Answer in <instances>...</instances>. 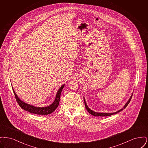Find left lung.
<instances>
[{
	"mask_svg": "<svg viewBox=\"0 0 148 148\" xmlns=\"http://www.w3.org/2000/svg\"><path fill=\"white\" fill-rule=\"evenodd\" d=\"M132 98V95H131V97H130L129 99L128 100V101L126 103V104L124 105V106H123V108H121V109H120L119 110L116 112H114V113H98V112H94L93 110H91L86 103V101H85V98L84 97V100L85 106V108H86V109L88 110V112L89 113H90V114H92V115L93 116H110V115H112L113 114H117L118 113H119L120 112H121V110H123L124 109H125L127 106L129 104V103H130V101L131 100V99Z\"/></svg>",
	"mask_w": 148,
	"mask_h": 148,
	"instance_id": "8db88e82",
	"label": "left lung"
}]
</instances>
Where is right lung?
<instances>
[{"label": "right lung", "mask_w": 148, "mask_h": 148, "mask_svg": "<svg viewBox=\"0 0 148 148\" xmlns=\"http://www.w3.org/2000/svg\"><path fill=\"white\" fill-rule=\"evenodd\" d=\"M64 85L65 84L63 85L58 90V92H56V98H55L54 101H53V103L51 104H50V106H47L45 107H37V106L30 105V104H28L24 102L18 97V95H16V94L14 91L13 87H12V89H13V91L14 92L15 98L16 99V101H17L18 104L22 109H23L24 110H25L26 111H28L30 113H33V114H38V115H48V114H50L53 113L59 106L61 92H62V90L64 87Z\"/></svg>", "instance_id": "1"}]
</instances>
